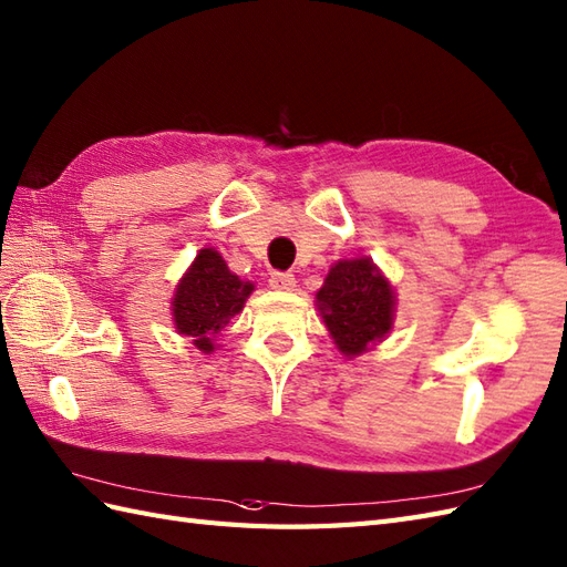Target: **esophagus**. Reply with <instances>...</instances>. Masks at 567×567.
Instances as JSON below:
<instances>
[{"instance_id": "obj_1", "label": "esophagus", "mask_w": 567, "mask_h": 567, "mask_svg": "<svg viewBox=\"0 0 567 567\" xmlns=\"http://www.w3.org/2000/svg\"><path fill=\"white\" fill-rule=\"evenodd\" d=\"M268 285L272 289H292L295 287V275L292 272H282V270H272Z\"/></svg>"}]
</instances>
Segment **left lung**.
<instances>
[{
  "mask_svg": "<svg viewBox=\"0 0 567 567\" xmlns=\"http://www.w3.org/2000/svg\"><path fill=\"white\" fill-rule=\"evenodd\" d=\"M316 299L326 328L347 357L361 354L393 326V287L369 258L332 266Z\"/></svg>",
  "mask_w": 567,
  "mask_h": 567,
  "instance_id": "8db88e82",
  "label": "left lung"
}]
</instances>
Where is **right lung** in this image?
Instances as JSON below:
<instances>
[{
    "mask_svg": "<svg viewBox=\"0 0 567 567\" xmlns=\"http://www.w3.org/2000/svg\"><path fill=\"white\" fill-rule=\"evenodd\" d=\"M251 292L254 285L231 275L220 254L200 249L174 295V326L182 336L194 338L200 352H213L217 332L244 309V301Z\"/></svg>",
    "mask_w": 567,
    "mask_h": 567,
    "instance_id": "1",
    "label": "right lung"
}]
</instances>
